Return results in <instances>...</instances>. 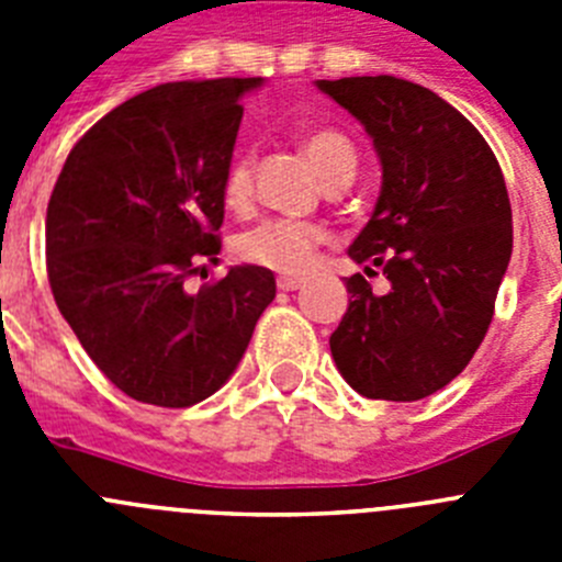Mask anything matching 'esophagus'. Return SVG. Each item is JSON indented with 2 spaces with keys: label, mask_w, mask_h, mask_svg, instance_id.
<instances>
[{
  "label": "esophagus",
  "mask_w": 562,
  "mask_h": 562,
  "mask_svg": "<svg viewBox=\"0 0 562 562\" xmlns=\"http://www.w3.org/2000/svg\"><path fill=\"white\" fill-rule=\"evenodd\" d=\"M278 290H281V292H295V290H301V278H286V276H281V278H278Z\"/></svg>",
  "instance_id": "1"
}]
</instances>
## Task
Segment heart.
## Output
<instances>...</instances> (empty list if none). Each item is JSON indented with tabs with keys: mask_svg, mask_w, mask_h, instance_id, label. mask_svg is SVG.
Segmentation results:
<instances>
[{
	"mask_svg": "<svg viewBox=\"0 0 562 562\" xmlns=\"http://www.w3.org/2000/svg\"><path fill=\"white\" fill-rule=\"evenodd\" d=\"M304 154L326 186H346L357 171V151L337 128H315L304 137ZM222 202L227 211L245 213L252 202V157L233 154L222 173ZM326 233L310 222L272 220L236 238V256L247 265L265 267L281 276H301L315 265Z\"/></svg>",
	"mask_w": 562,
	"mask_h": 562,
	"instance_id": "1",
	"label": "heart"
}]
</instances>
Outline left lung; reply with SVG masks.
Listing matches in <instances>:
<instances>
[{"label":"left lung","mask_w":562,"mask_h":562,"mask_svg":"<svg viewBox=\"0 0 562 562\" xmlns=\"http://www.w3.org/2000/svg\"><path fill=\"white\" fill-rule=\"evenodd\" d=\"M374 140L382 188L349 256L357 272L331 331L337 371L369 400L416 402L467 369L513 256V207L493 148L459 109L394 76L317 81Z\"/></svg>","instance_id":"8db88e82"}]
</instances>
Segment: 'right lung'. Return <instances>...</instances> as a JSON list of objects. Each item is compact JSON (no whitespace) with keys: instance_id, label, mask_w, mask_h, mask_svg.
<instances>
[{"instance_id":"obj_1","label":"right lung","mask_w":562,"mask_h":562,"mask_svg":"<svg viewBox=\"0 0 562 562\" xmlns=\"http://www.w3.org/2000/svg\"><path fill=\"white\" fill-rule=\"evenodd\" d=\"M261 78L177 81L114 106L72 146L47 205V276L83 351L126 396L188 408L231 380L276 297L265 267L220 261L222 173Z\"/></svg>"}]
</instances>
